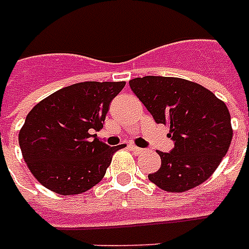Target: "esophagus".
Returning <instances> with one entry per match:
<instances>
[{
    "instance_id": "obj_1",
    "label": "esophagus",
    "mask_w": 249,
    "mask_h": 249,
    "mask_svg": "<svg viewBox=\"0 0 249 249\" xmlns=\"http://www.w3.org/2000/svg\"><path fill=\"white\" fill-rule=\"evenodd\" d=\"M128 147H129V150H130V151L134 152L136 155H140V154H143V152H144L143 148L137 147V146H134V144H129Z\"/></svg>"
}]
</instances>
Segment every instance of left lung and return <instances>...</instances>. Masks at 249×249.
Returning <instances> with one entry per match:
<instances>
[{"label":"left lung","mask_w":249,"mask_h":249,"mask_svg":"<svg viewBox=\"0 0 249 249\" xmlns=\"http://www.w3.org/2000/svg\"><path fill=\"white\" fill-rule=\"evenodd\" d=\"M129 85L174 141L170 152L156 151L161 166L148 179L168 193H183L207 181L231 143L226 105L204 86L179 77L144 76Z\"/></svg>","instance_id":"left-lung-1"}]
</instances>
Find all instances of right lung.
Wrapping results in <instances>:
<instances>
[{
	"label": "right lung",
	"mask_w": 249,
	"mask_h": 249,
	"mask_svg": "<svg viewBox=\"0 0 249 249\" xmlns=\"http://www.w3.org/2000/svg\"><path fill=\"white\" fill-rule=\"evenodd\" d=\"M124 86L125 81L73 84L29 111L19 146L41 185L60 195H75L102 181L112 155L124 144L109 147L90 132L103 126L109 103Z\"/></svg>",
	"instance_id": "add662e5"
}]
</instances>
